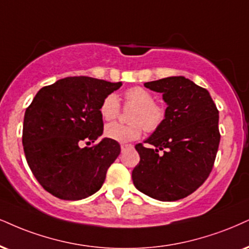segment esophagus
Segmentation results:
<instances>
[{
    "mask_svg": "<svg viewBox=\"0 0 249 249\" xmlns=\"http://www.w3.org/2000/svg\"><path fill=\"white\" fill-rule=\"evenodd\" d=\"M130 148H133V145H131V144H121V151L122 152L125 151L127 149H130Z\"/></svg>",
    "mask_w": 249,
    "mask_h": 249,
    "instance_id": "1",
    "label": "esophagus"
}]
</instances>
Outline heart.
Wrapping results in <instances>:
<instances>
[{
    "instance_id": "1",
    "label": "heart",
    "mask_w": 249,
    "mask_h": 249,
    "mask_svg": "<svg viewBox=\"0 0 249 249\" xmlns=\"http://www.w3.org/2000/svg\"><path fill=\"white\" fill-rule=\"evenodd\" d=\"M124 106L131 109L129 124H121L118 122L107 124L105 135L108 139L119 143H127L137 140L144 128L149 133L156 131L165 120V108L160 104L155 103L151 92L141 87L128 89L124 93ZM99 112L104 120H113L120 113V103L114 93L104 98L100 104Z\"/></svg>"
}]
</instances>
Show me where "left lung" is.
<instances>
[{"mask_svg": "<svg viewBox=\"0 0 249 249\" xmlns=\"http://www.w3.org/2000/svg\"><path fill=\"white\" fill-rule=\"evenodd\" d=\"M162 93V124L144 143L135 145L140 162L134 186L143 194L171 202L194 193L209 177L220 141L218 109L210 93L183 76L144 83Z\"/></svg>", "mask_w": 249, "mask_h": 249, "instance_id": "8db88e82", "label": "left lung"}]
</instances>
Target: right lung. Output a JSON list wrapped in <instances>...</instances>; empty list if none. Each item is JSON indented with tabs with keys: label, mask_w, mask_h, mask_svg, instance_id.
I'll list each match as a JSON object with an SVG mask.
<instances>
[{
	"label": "right lung",
	"mask_w": 249,
	"mask_h": 249,
	"mask_svg": "<svg viewBox=\"0 0 249 249\" xmlns=\"http://www.w3.org/2000/svg\"><path fill=\"white\" fill-rule=\"evenodd\" d=\"M87 76L59 79L40 89L24 115L23 146L26 161L42 188L55 197L77 201L103 186L106 172L121 151L103 139L99 108L104 98L121 87Z\"/></svg>",
	"instance_id": "1"
}]
</instances>
